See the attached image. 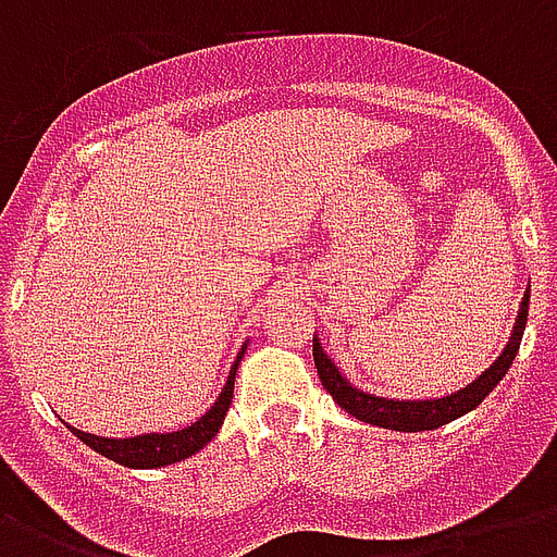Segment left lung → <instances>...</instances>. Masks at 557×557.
Masks as SVG:
<instances>
[{"mask_svg": "<svg viewBox=\"0 0 557 557\" xmlns=\"http://www.w3.org/2000/svg\"><path fill=\"white\" fill-rule=\"evenodd\" d=\"M527 314H529V292L520 300L518 321L511 326L509 344L503 347V352L497 356L488 370L483 375H476L471 384H466L457 393L442 398H384L372 396L364 389L352 387L341 370L332 364V358L323 352L321 341H312V356L314 367H318V375H321L323 387L335 401H338L349 416H356L361 422L375 424V428H387V431H401V433H416V431H436L442 424L454 422L459 416L471 413L480 401H483L488 393H492L500 379L509 372L511 361L518 356L520 338H523V330H527Z\"/></svg>", "mask_w": 557, "mask_h": 557, "instance_id": "1", "label": "left lung"}]
</instances>
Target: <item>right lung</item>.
<instances>
[{
	"mask_svg": "<svg viewBox=\"0 0 557 557\" xmlns=\"http://www.w3.org/2000/svg\"><path fill=\"white\" fill-rule=\"evenodd\" d=\"M243 352L236 356L234 367L227 372V381L219 398L213 401L208 413L199 416L196 422L182 428V431H170V433H141V436H129V440H109V436H95V433L77 431L72 428V433L81 442H86L91 450H98L100 457L112 459L117 466L126 468H161V466H173V462H182V459L199 454L205 445H208L213 436L219 433L222 422H225L227 407H231V398H234V379H236V367L243 361Z\"/></svg>",
	"mask_w": 557,
	"mask_h": 557,
	"instance_id": "add662e5",
	"label": "right lung"
}]
</instances>
